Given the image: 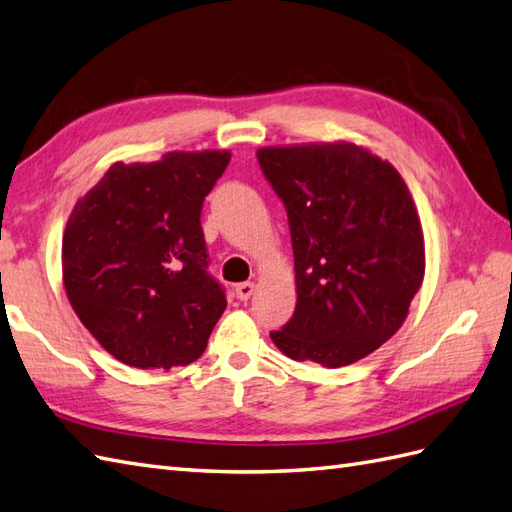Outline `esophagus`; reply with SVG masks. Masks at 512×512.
Segmentation results:
<instances>
[{"instance_id":"obj_1","label":"esophagus","mask_w":512,"mask_h":512,"mask_svg":"<svg viewBox=\"0 0 512 512\" xmlns=\"http://www.w3.org/2000/svg\"><path fill=\"white\" fill-rule=\"evenodd\" d=\"M253 290H255V283L253 281H244V283H237L235 285V296L240 301H248L253 296Z\"/></svg>"}]
</instances>
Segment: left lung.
<instances>
[{"instance_id":"8db88e82","label":"left lung","mask_w":512,"mask_h":512,"mask_svg":"<svg viewBox=\"0 0 512 512\" xmlns=\"http://www.w3.org/2000/svg\"><path fill=\"white\" fill-rule=\"evenodd\" d=\"M288 213L296 307L270 338L296 362L366 358L395 336L425 272L417 207L388 161L351 141L257 150Z\"/></svg>"}]
</instances>
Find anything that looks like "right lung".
I'll list each match as a JSON object with an SVG mask.
<instances>
[{"mask_svg":"<svg viewBox=\"0 0 512 512\" xmlns=\"http://www.w3.org/2000/svg\"><path fill=\"white\" fill-rule=\"evenodd\" d=\"M227 150L113 163L76 202L63 235L67 299L91 336L135 368L196 362L227 307L200 227Z\"/></svg>","mask_w":512,"mask_h":512,"instance_id":"add662e5","label":"right lung"}]
</instances>
